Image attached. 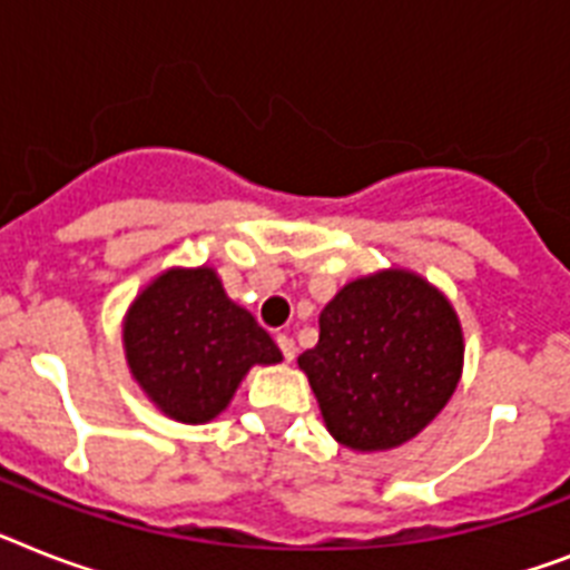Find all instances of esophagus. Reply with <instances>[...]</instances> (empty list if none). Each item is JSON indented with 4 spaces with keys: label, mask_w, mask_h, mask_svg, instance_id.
<instances>
[{
    "label": "esophagus",
    "mask_w": 570,
    "mask_h": 570,
    "mask_svg": "<svg viewBox=\"0 0 570 570\" xmlns=\"http://www.w3.org/2000/svg\"><path fill=\"white\" fill-rule=\"evenodd\" d=\"M277 348H281V354H284L286 360H295V340L293 336H286V333H277Z\"/></svg>",
    "instance_id": "34e87169"
}]
</instances>
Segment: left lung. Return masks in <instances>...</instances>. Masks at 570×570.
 Returning a JSON list of instances; mask_svg holds the SVG:
<instances>
[{
    "instance_id": "obj_1",
    "label": "left lung",
    "mask_w": 570,
    "mask_h": 570,
    "mask_svg": "<svg viewBox=\"0 0 570 570\" xmlns=\"http://www.w3.org/2000/svg\"><path fill=\"white\" fill-rule=\"evenodd\" d=\"M465 340L442 289L410 269L351 281L318 316L304 351L325 428L357 453L401 448L442 413L462 377Z\"/></svg>"
}]
</instances>
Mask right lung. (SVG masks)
Returning a JSON list of instances; mask_svg holds the SVG:
<instances>
[{
    "instance_id": "obj_1",
    "label": "right lung",
    "mask_w": 570,
    "mask_h": 570,
    "mask_svg": "<svg viewBox=\"0 0 570 570\" xmlns=\"http://www.w3.org/2000/svg\"><path fill=\"white\" fill-rule=\"evenodd\" d=\"M122 348L137 386L180 424L213 421L254 365L284 360L213 266H173L142 286L122 318Z\"/></svg>"
}]
</instances>
